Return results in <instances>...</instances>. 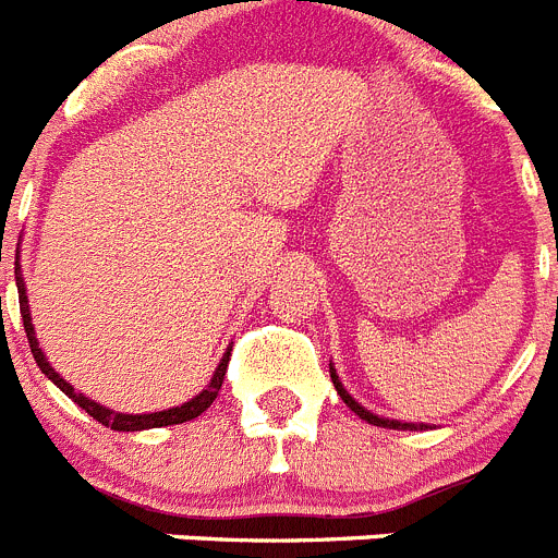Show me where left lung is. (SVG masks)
Segmentation results:
<instances>
[{
  "label": "left lung",
  "mask_w": 558,
  "mask_h": 558,
  "mask_svg": "<svg viewBox=\"0 0 558 558\" xmlns=\"http://www.w3.org/2000/svg\"><path fill=\"white\" fill-rule=\"evenodd\" d=\"M329 377H332V383H335V391H338V397L343 399V402H347V408H352V411L357 413V416L363 418V422H368V425L388 427V430H425V427H427V425H413V422H399V418L377 416V413H372V411H368V408H363V405H360L357 399H354L352 393H349L347 388H343V383H340V377H338V372H335V366H332V363H329Z\"/></svg>",
  "instance_id": "1"
}]
</instances>
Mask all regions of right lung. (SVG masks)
Instances as JSON below:
<instances>
[{
    "label": "right lung",
    "mask_w": 558,
    "mask_h": 558,
    "mask_svg": "<svg viewBox=\"0 0 558 558\" xmlns=\"http://www.w3.org/2000/svg\"><path fill=\"white\" fill-rule=\"evenodd\" d=\"M16 288H19V307H22V322H24V332H27L29 340V352L36 357L38 368H41L44 377H49L66 393L77 408L88 413L92 418H97L100 425L111 427V430H120V433H136V430H150V427H167V425H181V422H190V418L201 416L206 408L218 399L220 386H223V377H226V368H229V357H231V349H226L223 357H220L218 368L211 374L209 386L198 393V397H192L190 402L179 408H167V411H156V413H120V411H111V408L100 405L95 399H88L86 393L75 391V388L69 386L66 379L56 372V368L49 366L47 354L41 352L38 347V338H36V327H33V318H29V304H27V290H24V276H22V265H19V251H16Z\"/></svg>",
    "instance_id": "1"
}]
</instances>
